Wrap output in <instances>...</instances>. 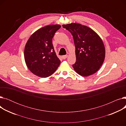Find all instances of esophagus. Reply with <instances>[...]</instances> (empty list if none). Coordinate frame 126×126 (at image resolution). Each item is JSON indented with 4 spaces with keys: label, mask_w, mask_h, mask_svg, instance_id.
<instances>
[{
    "label": "esophagus",
    "mask_w": 126,
    "mask_h": 126,
    "mask_svg": "<svg viewBox=\"0 0 126 126\" xmlns=\"http://www.w3.org/2000/svg\"><path fill=\"white\" fill-rule=\"evenodd\" d=\"M67 57H68L67 55H64V56H62V57L63 59H66L67 58Z\"/></svg>",
    "instance_id": "1"
}]
</instances>
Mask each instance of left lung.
I'll return each instance as SVG.
<instances>
[{"label": "left lung", "instance_id": "1", "mask_svg": "<svg viewBox=\"0 0 126 126\" xmlns=\"http://www.w3.org/2000/svg\"><path fill=\"white\" fill-rule=\"evenodd\" d=\"M63 28L71 32L76 47V62L72 65L77 73L87 77L100 69L105 57V49L101 38L87 26L72 23Z\"/></svg>", "mask_w": 126, "mask_h": 126}]
</instances>
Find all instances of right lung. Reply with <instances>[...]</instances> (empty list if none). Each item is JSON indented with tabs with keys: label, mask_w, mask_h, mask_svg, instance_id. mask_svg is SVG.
Returning <instances> with one entry per match:
<instances>
[{
	"label": "right lung",
	"mask_w": 126,
	"mask_h": 126,
	"mask_svg": "<svg viewBox=\"0 0 126 126\" xmlns=\"http://www.w3.org/2000/svg\"><path fill=\"white\" fill-rule=\"evenodd\" d=\"M61 27L58 24L44 26L32 34L26 42L24 48L26 64L32 74L39 77L51 76L60 64L52 39Z\"/></svg>",
	"instance_id": "obj_1"
}]
</instances>
